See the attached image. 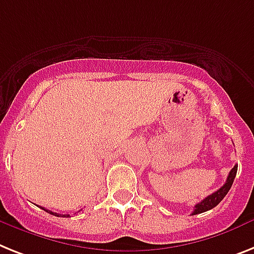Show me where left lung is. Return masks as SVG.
<instances>
[{"label": "left lung", "instance_id": "left-lung-1", "mask_svg": "<svg viewBox=\"0 0 254 254\" xmlns=\"http://www.w3.org/2000/svg\"><path fill=\"white\" fill-rule=\"evenodd\" d=\"M236 171H238V165H235V166L232 167L231 171H230V174H228L226 183L223 184V186H222L219 190H215L214 193L209 194V196H207V197H205L204 200L201 201V202H198V204L194 205V209H193V211H192V215L200 214V213H204V211L210 210V209H213V207L217 206V205L219 204L222 200H223V197H225L226 194L228 193V190H230V188H231L232 183H234V179H235V177H236Z\"/></svg>", "mask_w": 254, "mask_h": 254}]
</instances>
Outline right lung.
<instances>
[{"label":"right lung","instance_id":"obj_1","mask_svg":"<svg viewBox=\"0 0 254 254\" xmlns=\"http://www.w3.org/2000/svg\"><path fill=\"white\" fill-rule=\"evenodd\" d=\"M41 209H43V210H45V211H48L49 214L56 215V217H70V214H57V213H53L52 210H48V209H45V207H43V206H41ZM79 211H80V210H79Z\"/></svg>","mask_w":254,"mask_h":254}]
</instances>
